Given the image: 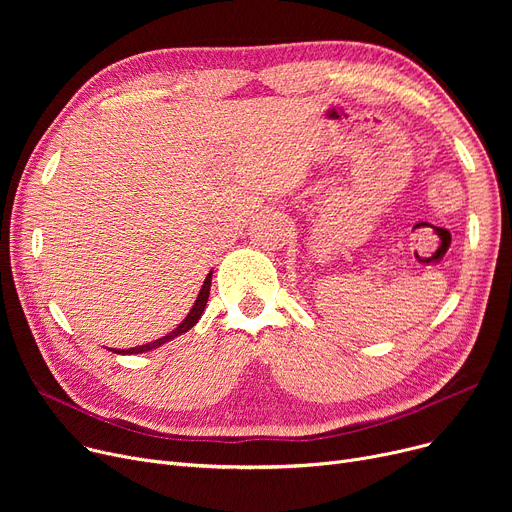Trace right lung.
Returning <instances> with one entry per match:
<instances>
[{"mask_svg":"<svg viewBox=\"0 0 512 512\" xmlns=\"http://www.w3.org/2000/svg\"><path fill=\"white\" fill-rule=\"evenodd\" d=\"M209 288H211V274L205 278L203 288H201V292H199V297H197V301H195L191 313H188V315L184 317V321H182V324H180L176 330H172L170 334H166L164 338H159V340H155V342H147V344H143V346H134V348H128V351H120V348H118V351H114V353H118V355L147 353V351H153V348H157V346H161V344H166V342H170L172 338H176V336H180V334L191 330V328L197 324V321H199L201 313L205 311V305H207V299H209Z\"/></svg>","mask_w":512,"mask_h":512,"instance_id":"1","label":"right lung"}]
</instances>
